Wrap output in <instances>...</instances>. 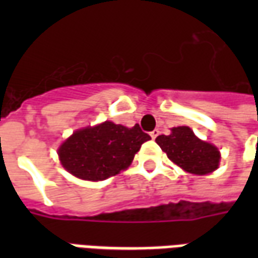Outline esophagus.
Returning <instances> with one entry per match:
<instances>
[{
    "instance_id": "1",
    "label": "esophagus",
    "mask_w": 258,
    "mask_h": 258,
    "mask_svg": "<svg viewBox=\"0 0 258 258\" xmlns=\"http://www.w3.org/2000/svg\"><path fill=\"white\" fill-rule=\"evenodd\" d=\"M159 134H160V131H159V130H153V131H152V133H151L152 140H155V138H156V137Z\"/></svg>"
}]
</instances>
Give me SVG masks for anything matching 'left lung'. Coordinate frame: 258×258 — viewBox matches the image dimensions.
Here are the masks:
<instances>
[{
	"mask_svg": "<svg viewBox=\"0 0 258 258\" xmlns=\"http://www.w3.org/2000/svg\"><path fill=\"white\" fill-rule=\"evenodd\" d=\"M156 142L168 159L186 173L206 175L218 168L221 159L218 148L199 140L186 125L174 127L170 135H159Z\"/></svg>",
	"mask_w": 258,
	"mask_h": 258,
	"instance_id": "obj_1",
	"label": "left lung"
}]
</instances>
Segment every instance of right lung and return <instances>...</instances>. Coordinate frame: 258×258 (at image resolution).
Listing matches in <instances>:
<instances>
[{
  "instance_id": "add662e5",
  "label": "right lung",
  "mask_w": 258,
  "mask_h": 258,
  "mask_svg": "<svg viewBox=\"0 0 258 258\" xmlns=\"http://www.w3.org/2000/svg\"><path fill=\"white\" fill-rule=\"evenodd\" d=\"M151 137L140 128L105 121L77 130L59 146V160L69 173L85 181H103L128 167Z\"/></svg>"
}]
</instances>
